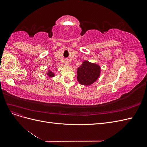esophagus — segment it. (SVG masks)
<instances>
[{
    "mask_svg": "<svg viewBox=\"0 0 147 147\" xmlns=\"http://www.w3.org/2000/svg\"><path fill=\"white\" fill-rule=\"evenodd\" d=\"M64 64H65V65H69V61H64Z\"/></svg>",
    "mask_w": 147,
    "mask_h": 147,
    "instance_id": "1",
    "label": "esophagus"
}]
</instances>
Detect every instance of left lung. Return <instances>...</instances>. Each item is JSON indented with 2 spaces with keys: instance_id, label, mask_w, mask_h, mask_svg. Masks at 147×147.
Segmentation results:
<instances>
[{
  "instance_id": "8db88e82",
  "label": "left lung",
  "mask_w": 147,
  "mask_h": 147,
  "mask_svg": "<svg viewBox=\"0 0 147 147\" xmlns=\"http://www.w3.org/2000/svg\"><path fill=\"white\" fill-rule=\"evenodd\" d=\"M100 67L88 61L83 62L77 69V80L83 85L89 86L94 83L100 76Z\"/></svg>"
}]
</instances>
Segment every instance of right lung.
Masks as SVG:
<instances>
[{"instance_id":"obj_1","label":"right lung","mask_w":147,"mask_h":147,"mask_svg":"<svg viewBox=\"0 0 147 147\" xmlns=\"http://www.w3.org/2000/svg\"><path fill=\"white\" fill-rule=\"evenodd\" d=\"M47 75H48V76L49 77H55V74L53 73V72H51V71L50 70H48V72H47Z\"/></svg>"}]
</instances>
